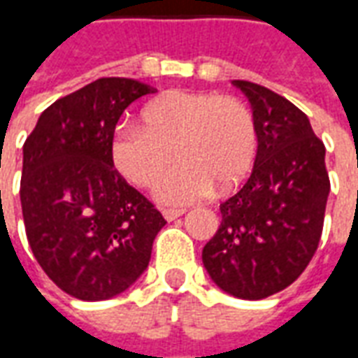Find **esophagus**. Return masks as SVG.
Returning a JSON list of instances; mask_svg holds the SVG:
<instances>
[{
  "mask_svg": "<svg viewBox=\"0 0 358 358\" xmlns=\"http://www.w3.org/2000/svg\"><path fill=\"white\" fill-rule=\"evenodd\" d=\"M184 213H186V209H182V207H180V209H176V207H164L163 217L166 218V220H174V218L182 217Z\"/></svg>",
  "mask_w": 358,
  "mask_h": 358,
  "instance_id": "obj_1",
  "label": "esophagus"
}]
</instances>
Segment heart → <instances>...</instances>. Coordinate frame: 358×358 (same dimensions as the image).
I'll return each instance as SVG.
<instances>
[{
    "instance_id": "1",
    "label": "heart",
    "mask_w": 358,
    "mask_h": 358,
    "mask_svg": "<svg viewBox=\"0 0 358 358\" xmlns=\"http://www.w3.org/2000/svg\"><path fill=\"white\" fill-rule=\"evenodd\" d=\"M259 126L248 103L217 92H169L148 103L141 124H118L113 164L130 184L155 186L177 151L182 163L159 182L157 197L184 205L230 189L255 163Z\"/></svg>"
}]
</instances>
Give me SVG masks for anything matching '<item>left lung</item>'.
<instances>
[{
	"instance_id": "8db88e82",
	"label": "left lung",
	"mask_w": 358,
	"mask_h": 358,
	"mask_svg": "<svg viewBox=\"0 0 358 358\" xmlns=\"http://www.w3.org/2000/svg\"><path fill=\"white\" fill-rule=\"evenodd\" d=\"M259 126L253 172L220 203L222 222L203 248L213 282L240 299H264L307 268L322 236L330 178L326 148L307 115L255 82L234 80Z\"/></svg>"
}]
</instances>
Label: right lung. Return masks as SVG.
Listing matches in <instances>:
<instances>
[{"mask_svg":"<svg viewBox=\"0 0 358 358\" xmlns=\"http://www.w3.org/2000/svg\"><path fill=\"white\" fill-rule=\"evenodd\" d=\"M157 90L132 78H99L51 103L22 148L20 205L36 261L82 301L110 299L148 268L166 224L110 159L124 109Z\"/></svg>","mask_w":358,"mask_h":358,"instance_id":"right-lung-1","label":"right lung"}]
</instances>
